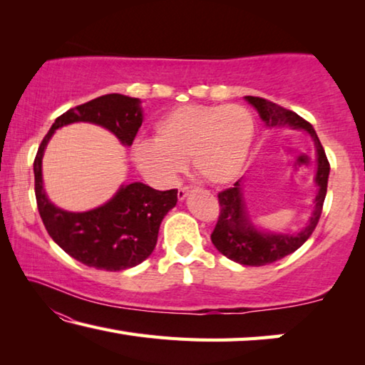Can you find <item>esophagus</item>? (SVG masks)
<instances>
[{"mask_svg":"<svg viewBox=\"0 0 365 365\" xmlns=\"http://www.w3.org/2000/svg\"><path fill=\"white\" fill-rule=\"evenodd\" d=\"M188 191H190V187H182V188H178V191H177V196H178V200L183 201L185 197L188 196Z\"/></svg>","mask_w":365,"mask_h":365,"instance_id":"1","label":"esophagus"}]
</instances>
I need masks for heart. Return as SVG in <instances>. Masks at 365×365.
<instances>
[{
  "label": "heart",
  "instance_id": "heart-1",
  "mask_svg": "<svg viewBox=\"0 0 365 365\" xmlns=\"http://www.w3.org/2000/svg\"><path fill=\"white\" fill-rule=\"evenodd\" d=\"M255 119L240 104H187L154 123V140H137L132 158L153 182H170L190 159L195 174L212 185L235 180L248 163Z\"/></svg>",
  "mask_w": 365,
  "mask_h": 365
}]
</instances>
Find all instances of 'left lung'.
Wrapping results in <instances>:
<instances>
[{"label":"left lung","instance_id":"1","mask_svg":"<svg viewBox=\"0 0 365 365\" xmlns=\"http://www.w3.org/2000/svg\"><path fill=\"white\" fill-rule=\"evenodd\" d=\"M245 100L257 110L259 117H261V120L267 128L289 127L293 130H304L312 138L317 156V170L316 177H314L317 195L316 200H314V211L309 217L307 225L296 233L261 230L251 219L248 205H246L243 196L242 180L235 182L232 188H227L219 193L220 214L211 235L212 245L219 252L235 262L259 267V265L272 264L292 255L311 237L320 219V214H322L330 164L327 160L325 151L320 145L316 130L307 120L293 113V110H288L279 106V104L264 100V98L245 96Z\"/></svg>","mask_w":365,"mask_h":365}]
</instances>
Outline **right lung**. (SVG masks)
Here are the masks:
<instances>
[{"label": "right lung", "instance_id": "1", "mask_svg": "<svg viewBox=\"0 0 365 365\" xmlns=\"http://www.w3.org/2000/svg\"><path fill=\"white\" fill-rule=\"evenodd\" d=\"M76 122L100 125L123 146H130L143 122V108L138 98L110 93L72 108L54 120L34 163L36 206L43 224L59 248L88 267L109 272L135 267L156 246L160 222L177 205V190L159 191L133 182L120 185L108 202L90 211L71 212L54 206L43 187V154L58 128Z\"/></svg>", "mask_w": 365, "mask_h": 365}]
</instances>
